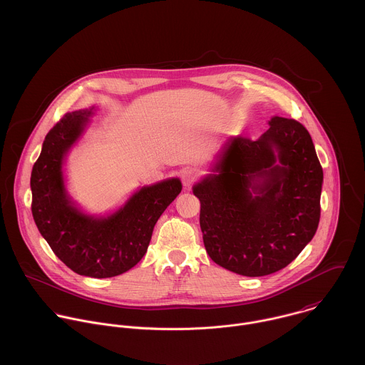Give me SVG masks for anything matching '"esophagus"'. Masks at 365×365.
Segmentation results:
<instances>
[{
  "label": "esophagus",
  "mask_w": 365,
  "mask_h": 365,
  "mask_svg": "<svg viewBox=\"0 0 365 365\" xmlns=\"http://www.w3.org/2000/svg\"><path fill=\"white\" fill-rule=\"evenodd\" d=\"M181 180H182V184L185 187H188V185H191L197 180V173L194 170H191V168H185V170L181 171Z\"/></svg>",
  "instance_id": "34e87169"
}]
</instances>
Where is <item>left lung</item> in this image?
I'll return each instance as SVG.
<instances>
[{
    "label": "left lung",
    "instance_id": "1",
    "mask_svg": "<svg viewBox=\"0 0 365 365\" xmlns=\"http://www.w3.org/2000/svg\"><path fill=\"white\" fill-rule=\"evenodd\" d=\"M215 171L192 188L209 257L246 277L295 260L320 219L323 170L307 128L274 116L260 139L233 138Z\"/></svg>",
    "mask_w": 365,
    "mask_h": 365
}]
</instances>
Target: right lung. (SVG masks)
<instances>
[{"instance_id": "add662e5", "label": "right lung", "mask_w": 365, "mask_h": 365, "mask_svg": "<svg viewBox=\"0 0 365 365\" xmlns=\"http://www.w3.org/2000/svg\"><path fill=\"white\" fill-rule=\"evenodd\" d=\"M90 113L84 109L68 112L46 135L31 174L32 215L53 253L70 269L109 278L142 260L158 217L182 185L178 178H171L143 187L123 208L104 219L81 213L66 194L61 164Z\"/></svg>"}]
</instances>
